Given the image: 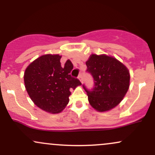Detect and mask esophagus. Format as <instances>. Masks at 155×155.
I'll list each match as a JSON object with an SVG mask.
<instances>
[{
  "mask_svg": "<svg viewBox=\"0 0 155 155\" xmlns=\"http://www.w3.org/2000/svg\"><path fill=\"white\" fill-rule=\"evenodd\" d=\"M78 79L80 80V81L81 82H82L83 81V77H82V74H79V76H78Z\"/></svg>",
  "mask_w": 155,
  "mask_h": 155,
  "instance_id": "esophagus-1",
  "label": "esophagus"
}]
</instances>
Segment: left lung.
I'll list each match as a JSON object with an SVG mask.
<instances>
[{
  "label": "left lung",
  "mask_w": 155,
  "mask_h": 155,
  "mask_svg": "<svg viewBox=\"0 0 155 155\" xmlns=\"http://www.w3.org/2000/svg\"><path fill=\"white\" fill-rule=\"evenodd\" d=\"M86 65L87 71L94 79L91 90L83 85L89 103L97 111H109L120 104L128 90V69L116 58L105 54L90 55Z\"/></svg>",
  "instance_id": "obj_1"
}]
</instances>
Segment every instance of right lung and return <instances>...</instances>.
<instances>
[{
    "mask_svg": "<svg viewBox=\"0 0 155 155\" xmlns=\"http://www.w3.org/2000/svg\"><path fill=\"white\" fill-rule=\"evenodd\" d=\"M60 58L59 54L42 55L27 67L24 74L25 85L31 100L51 114L63 111L69 102L70 90L81 84L71 76L74 68L71 60L62 67Z\"/></svg>",
    "mask_w": 155,
    "mask_h": 155,
    "instance_id": "add662e5",
    "label": "right lung"
}]
</instances>
